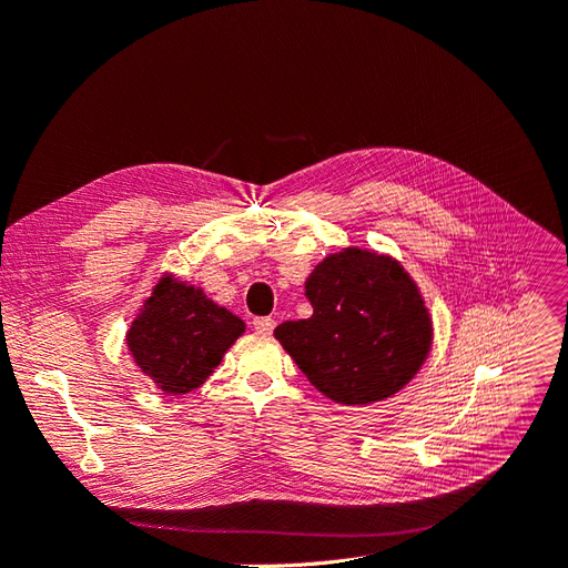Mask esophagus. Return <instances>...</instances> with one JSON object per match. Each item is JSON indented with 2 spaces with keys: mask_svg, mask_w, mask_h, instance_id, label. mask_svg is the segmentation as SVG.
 <instances>
[{
  "mask_svg": "<svg viewBox=\"0 0 568 568\" xmlns=\"http://www.w3.org/2000/svg\"><path fill=\"white\" fill-rule=\"evenodd\" d=\"M252 325H255V332H260V334H271L273 327H276V321H273V318H255V321H252Z\"/></svg>",
  "mask_w": 568,
  "mask_h": 568,
  "instance_id": "esophagus-1",
  "label": "esophagus"
}]
</instances>
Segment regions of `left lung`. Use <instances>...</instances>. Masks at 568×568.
<instances>
[{"label": "left lung", "instance_id": "obj_1", "mask_svg": "<svg viewBox=\"0 0 568 568\" xmlns=\"http://www.w3.org/2000/svg\"><path fill=\"white\" fill-rule=\"evenodd\" d=\"M313 316L276 339L329 400L369 405L400 390L426 361L430 318L400 264L348 247L306 281Z\"/></svg>", "mask_w": 568, "mask_h": 568}]
</instances>
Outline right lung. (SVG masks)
Wrapping results in <instances>:
<instances>
[{"label":"right lung","instance_id":"1","mask_svg":"<svg viewBox=\"0 0 568 568\" xmlns=\"http://www.w3.org/2000/svg\"><path fill=\"white\" fill-rule=\"evenodd\" d=\"M245 325L205 300L196 287L163 278L129 329V348L140 369L173 395L199 388L220 365Z\"/></svg>","mask_w":568,"mask_h":568}]
</instances>
